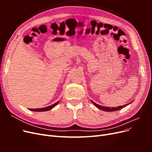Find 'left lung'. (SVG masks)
<instances>
[{
	"mask_svg": "<svg viewBox=\"0 0 152 152\" xmlns=\"http://www.w3.org/2000/svg\"><path fill=\"white\" fill-rule=\"evenodd\" d=\"M91 102L93 103V104L95 105V107H97L98 108L102 110H104V111L105 112H113V111H116V110H121V108H124L125 107H126L127 105L131 103H128V104H126L124 106H121V107H103V106H101V105H99L98 104H96V103H94V102H93V101H91Z\"/></svg>",
	"mask_w": 152,
	"mask_h": 152,
	"instance_id": "left-lung-1",
	"label": "left lung"
}]
</instances>
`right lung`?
<instances>
[{
    "label": "right lung",
    "mask_w": 152,
    "mask_h": 152,
    "mask_svg": "<svg viewBox=\"0 0 152 152\" xmlns=\"http://www.w3.org/2000/svg\"><path fill=\"white\" fill-rule=\"evenodd\" d=\"M59 102H58L56 103H55L54 104H52V105H50L49 107H44V108H36V109H31V108H29L30 110L31 111H34V112H45V111H49L50 109L53 108L54 107H56V106L59 103Z\"/></svg>",
    "instance_id": "right-lung-1"
}]
</instances>
